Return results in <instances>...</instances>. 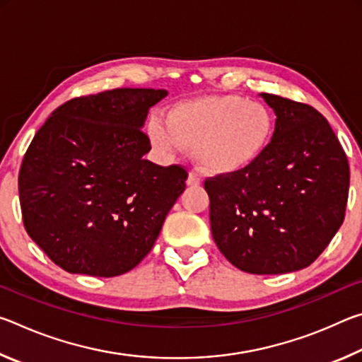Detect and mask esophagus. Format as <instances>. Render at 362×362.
I'll use <instances>...</instances> for the list:
<instances>
[{"label":"esophagus","mask_w":362,"mask_h":362,"mask_svg":"<svg viewBox=\"0 0 362 362\" xmlns=\"http://www.w3.org/2000/svg\"><path fill=\"white\" fill-rule=\"evenodd\" d=\"M187 185H188V187H199V185H201V179H199L198 175L189 174L188 179H187Z\"/></svg>","instance_id":"1"}]
</instances>
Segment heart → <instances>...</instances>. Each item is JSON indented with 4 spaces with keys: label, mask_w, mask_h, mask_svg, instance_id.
<instances>
[{
    "label": "heart",
    "mask_w": 362,
    "mask_h": 362,
    "mask_svg": "<svg viewBox=\"0 0 362 362\" xmlns=\"http://www.w3.org/2000/svg\"><path fill=\"white\" fill-rule=\"evenodd\" d=\"M276 132V115L267 103L241 95H203L175 102L166 118L153 115L146 137L159 155L192 148L207 174L238 175L267 155Z\"/></svg>",
    "instance_id": "heart-1"
}]
</instances>
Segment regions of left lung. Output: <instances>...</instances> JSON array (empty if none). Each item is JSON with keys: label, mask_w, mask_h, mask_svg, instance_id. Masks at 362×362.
<instances>
[{"label": "left lung", "mask_w": 362, "mask_h": 362, "mask_svg": "<svg viewBox=\"0 0 362 362\" xmlns=\"http://www.w3.org/2000/svg\"><path fill=\"white\" fill-rule=\"evenodd\" d=\"M276 115L273 144L254 168L206 179L211 230L231 265L252 274L302 269L345 218L350 166L327 119L313 107L260 94Z\"/></svg>", "instance_id": "obj_1"}]
</instances>
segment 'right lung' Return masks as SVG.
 Segmentation results:
<instances>
[{"label":"right lung","mask_w":362,"mask_h":362,"mask_svg":"<svg viewBox=\"0 0 362 362\" xmlns=\"http://www.w3.org/2000/svg\"><path fill=\"white\" fill-rule=\"evenodd\" d=\"M166 95L121 88L76 97L36 132L19 173L22 218L65 272L118 276L151 250L188 177L144 159V122Z\"/></svg>","instance_id":"1"}]
</instances>
